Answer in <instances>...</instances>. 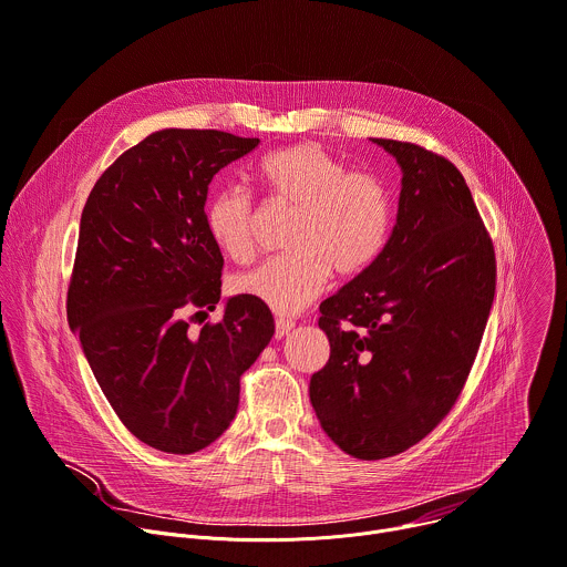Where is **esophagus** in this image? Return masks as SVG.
Listing matches in <instances>:
<instances>
[{"mask_svg":"<svg viewBox=\"0 0 567 567\" xmlns=\"http://www.w3.org/2000/svg\"><path fill=\"white\" fill-rule=\"evenodd\" d=\"M292 328H295V321H292V319H286V317H277V319H275V337H277V339H281L284 334H288Z\"/></svg>","mask_w":567,"mask_h":567,"instance_id":"1","label":"esophagus"}]
</instances>
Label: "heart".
<instances>
[{"label": "heart", "instance_id": "b5f03b06", "mask_svg": "<svg viewBox=\"0 0 567 567\" xmlns=\"http://www.w3.org/2000/svg\"><path fill=\"white\" fill-rule=\"evenodd\" d=\"M259 181L272 200L295 207L284 257L235 277L237 292L281 315L303 310L326 286L330 270L364 272L384 250L391 230V198L382 181L349 167L315 143L268 154ZM205 228L216 248L235 261L255 250L257 209L241 187H223L205 205Z\"/></svg>", "mask_w": 567, "mask_h": 567}]
</instances>
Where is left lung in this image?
I'll list each match as a JSON object with an SVG mask.
<instances>
[{
	"label": "left lung",
	"instance_id": "8db88e82",
	"mask_svg": "<svg viewBox=\"0 0 567 567\" xmlns=\"http://www.w3.org/2000/svg\"><path fill=\"white\" fill-rule=\"evenodd\" d=\"M400 165L380 257L319 306L328 364L310 404L328 437L362 461L420 442L454 406L496 290L494 246L463 174L413 143L369 138Z\"/></svg>",
	"mask_w": 567,
	"mask_h": 567
}]
</instances>
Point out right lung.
<instances>
[{
    "instance_id": "obj_1",
    "label": "right lung",
    "mask_w": 567,
    "mask_h": 567,
    "mask_svg": "<svg viewBox=\"0 0 567 567\" xmlns=\"http://www.w3.org/2000/svg\"><path fill=\"white\" fill-rule=\"evenodd\" d=\"M257 145L216 130L154 132L97 178L82 209L69 326L111 409L165 454H194L230 426L239 380L275 334L268 306L246 295L225 299L218 323L194 332L187 321L220 301L207 187Z\"/></svg>"
}]
</instances>
